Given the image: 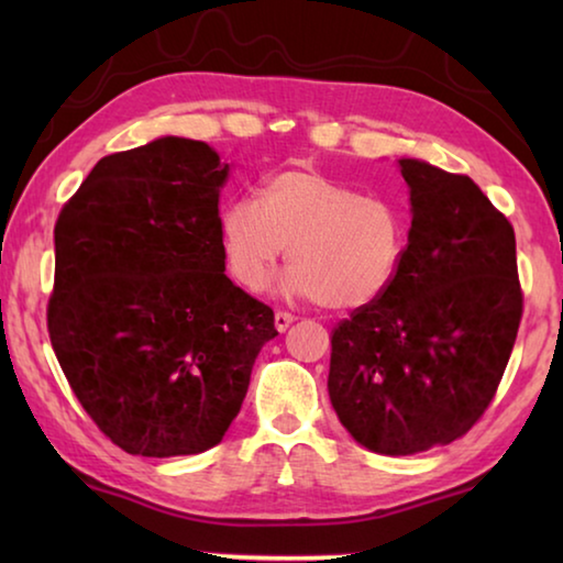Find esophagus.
I'll use <instances>...</instances> for the list:
<instances>
[{
  "label": "esophagus",
  "instance_id": "1",
  "mask_svg": "<svg viewBox=\"0 0 563 563\" xmlns=\"http://www.w3.org/2000/svg\"><path fill=\"white\" fill-rule=\"evenodd\" d=\"M295 320H298V318H295L292 316V312H285V310H278V312H275V330H278V332H285V330H288L290 325H292V322Z\"/></svg>",
  "mask_w": 563,
  "mask_h": 563
}]
</instances>
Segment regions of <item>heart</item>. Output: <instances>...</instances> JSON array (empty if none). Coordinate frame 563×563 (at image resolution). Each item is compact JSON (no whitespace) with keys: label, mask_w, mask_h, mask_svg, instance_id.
Returning <instances> with one entry per match:
<instances>
[{"label":"heart","mask_w":563,"mask_h":563,"mask_svg":"<svg viewBox=\"0 0 563 563\" xmlns=\"http://www.w3.org/2000/svg\"><path fill=\"white\" fill-rule=\"evenodd\" d=\"M231 278L261 290L288 247L285 290L335 312L373 308L397 283L412 238L407 206L360 194L312 166L263 176L258 201L238 196L216 218Z\"/></svg>","instance_id":"heart-1"}]
</instances>
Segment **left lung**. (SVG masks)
<instances>
[{"label":"left lung","mask_w":563,"mask_h":563,"mask_svg":"<svg viewBox=\"0 0 563 563\" xmlns=\"http://www.w3.org/2000/svg\"><path fill=\"white\" fill-rule=\"evenodd\" d=\"M412 238L397 283L338 322L328 393L369 452L460 440L497 395L521 322L517 241L470 176L399 158Z\"/></svg>","instance_id":"obj_1"}]
</instances>
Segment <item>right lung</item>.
<instances>
[{"label":"right lung","mask_w":563,"mask_h":563,"mask_svg":"<svg viewBox=\"0 0 563 563\" xmlns=\"http://www.w3.org/2000/svg\"><path fill=\"white\" fill-rule=\"evenodd\" d=\"M228 164L164 136L103 156L54 225L52 347L76 399L129 454L216 446L251 385L273 308L228 278Z\"/></svg>","instance_id":"add662e5"}]
</instances>
